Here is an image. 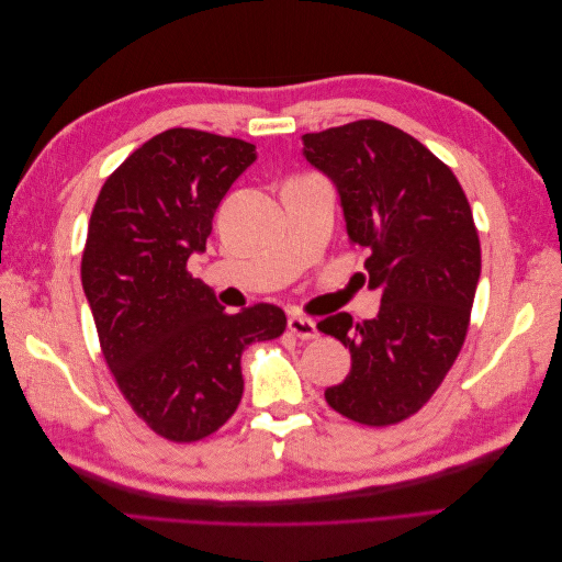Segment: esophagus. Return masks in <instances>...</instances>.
<instances>
[{"label": "esophagus", "instance_id": "esophagus-1", "mask_svg": "<svg viewBox=\"0 0 562 562\" xmlns=\"http://www.w3.org/2000/svg\"><path fill=\"white\" fill-rule=\"evenodd\" d=\"M288 330H291L300 339H316L318 337L316 323L307 316H291V318H288Z\"/></svg>", "mask_w": 562, "mask_h": 562}]
</instances>
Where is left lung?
<instances>
[{
  "label": "left lung",
  "mask_w": 562,
  "mask_h": 562,
  "mask_svg": "<svg viewBox=\"0 0 562 562\" xmlns=\"http://www.w3.org/2000/svg\"><path fill=\"white\" fill-rule=\"evenodd\" d=\"M304 157L337 187L351 244L370 250L368 285L380 288L375 318L347 312L318 330L351 351L342 384L326 401L368 427L415 415L452 368L469 330L481 279V241L462 184L401 128L361 119L304 133Z\"/></svg>",
  "instance_id": "1"
}]
</instances>
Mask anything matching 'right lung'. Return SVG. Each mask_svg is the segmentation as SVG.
<instances>
[{"mask_svg": "<svg viewBox=\"0 0 562 562\" xmlns=\"http://www.w3.org/2000/svg\"><path fill=\"white\" fill-rule=\"evenodd\" d=\"M255 157L239 138L168 128L105 180L89 220L81 285L100 349L133 413L173 443L223 427L244 394V349L285 330L274 304L227 314L187 271Z\"/></svg>", "mask_w": 562, "mask_h": 562, "instance_id": "obj_1", "label": "right lung"}]
</instances>
